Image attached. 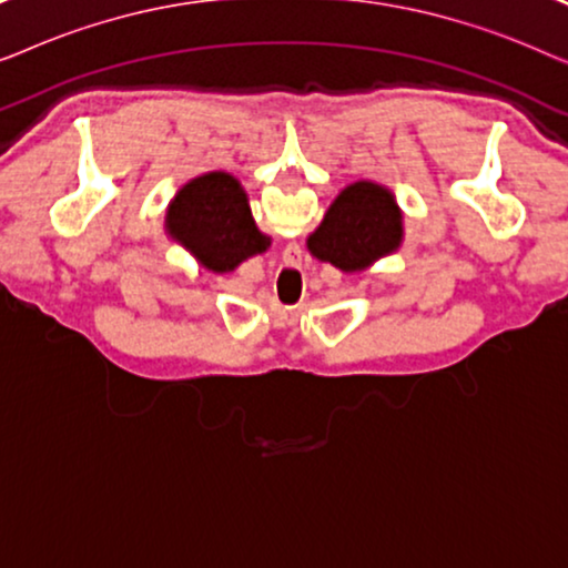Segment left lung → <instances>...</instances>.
<instances>
[{
	"label": "left lung",
	"mask_w": 568,
	"mask_h": 568,
	"mask_svg": "<svg viewBox=\"0 0 568 568\" xmlns=\"http://www.w3.org/2000/svg\"><path fill=\"white\" fill-rule=\"evenodd\" d=\"M403 243V216L393 193L372 181L346 185L307 237V251L346 274L364 271Z\"/></svg>",
	"instance_id": "1"
}]
</instances>
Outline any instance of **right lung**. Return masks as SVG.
Segmentation results:
<instances>
[{
	"mask_svg": "<svg viewBox=\"0 0 568 568\" xmlns=\"http://www.w3.org/2000/svg\"><path fill=\"white\" fill-rule=\"evenodd\" d=\"M165 227L175 243L214 274L235 271L271 245L255 227L243 185L220 170L193 178L175 193Z\"/></svg>",
	"mask_w": 568,
	"mask_h": 568,
	"instance_id": "add662e5",
	"label": "right lung"
}]
</instances>
